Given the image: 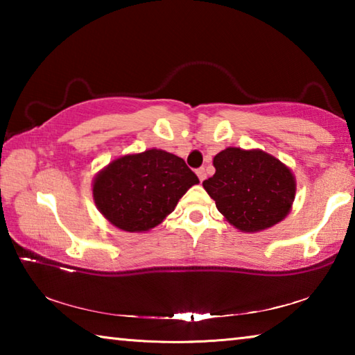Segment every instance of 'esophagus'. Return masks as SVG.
<instances>
[{
	"label": "esophagus",
	"instance_id": "esophagus-1",
	"mask_svg": "<svg viewBox=\"0 0 355 355\" xmlns=\"http://www.w3.org/2000/svg\"><path fill=\"white\" fill-rule=\"evenodd\" d=\"M197 177H199L200 182H203V180L207 178V172H205V169H203V167H200V169H197Z\"/></svg>",
	"mask_w": 355,
	"mask_h": 355
}]
</instances>
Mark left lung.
I'll return each mask as SVG.
<instances>
[{
    "mask_svg": "<svg viewBox=\"0 0 355 355\" xmlns=\"http://www.w3.org/2000/svg\"><path fill=\"white\" fill-rule=\"evenodd\" d=\"M214 175L203 188L228 224L243 233L263 232L284 220L296 197L290 167L260 148L227 147L213 159Z\"/></svg>",
    "mask_w": 355,
    "mask_h": 355,
    "instance_id": "1",
    "label": "left lung"
}]
</instances>
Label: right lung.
Listing matches in <instances>:
<instances>
[{
	"mask_svg": "<svg viewBox=\"0 0 355 355\" xmlns=\"http://www.w3.org/2000/svg\"><path fill=\"white\" fill-rule=\"evenodd\" d=\"M199 178L182 158L161 148L112 159L92 182L95 207L122 232L144 233L159 225Z\"/></svg>",
	"mask_w": 355,
	"mask_h": 355,
	"instance_id": "right-lung-1",
	"label": "right lung"
}]
</instances>
